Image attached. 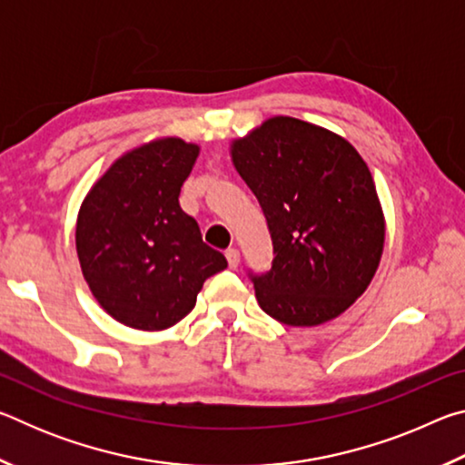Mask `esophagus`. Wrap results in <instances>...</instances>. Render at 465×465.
Here are the masks:
<instances>
[{"instance_id":"obj_1","label":"esophagus","mask_w":465,"mask_h":465,"mask_svg":"<svg viewBox=\"0 0 465 465\" xmlns=\"http://www.w3.org/2000/svg\"><path fill=\"white\" fill-rule=\"evenodd\" d=\"M225 258H227V264H230V269H235V266L240 264V252L235 248L225 250Z\"/></svg>"}]
</instances>
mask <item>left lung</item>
Listing matches in <instances>:
<instances>
[{
  "label": "left lung",
  "instance_id": "obj_1",
  "mask_svg": "<svg viewBox=\"0 0 465 465\" xmlns=\"http://www.w3.org/2000/svg\"><path fill=\"white\" fill-rule=\"evenodd\" d=\"M261 203L272 266L248 271L256 299L287 326H318L363 293L383 250V213L363 157L316 124L274 116L232 145Z\"/></svg>",
  "mask_w": 465,
  "mask_h": 465
}]
</instances>
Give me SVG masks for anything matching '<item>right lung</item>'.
I'll use <instances>...</instances> for the list:
<instances>
[{
  "label": "right lung",
  "instance_id": "right-lung-1",
  "mask_svg": "<svg viewBox=\"0 0 465 465\" xmlns=\"http://www.w3.org/2000/svg\"><path fill=\"white\" fill-rule=\"evenodd\" d=\"M199 147L170 137L116 160L82 203L75 246L94 297L121 324L174 326L211 274L227 266L180 209Z\"/></svg>",
  "mask_w": 465,
  "mask_h": 465
}]
</instances>
